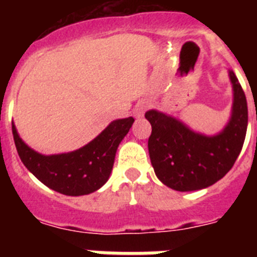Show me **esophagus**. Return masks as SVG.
I'll list each match as a JSON object with an SVG mask.
<instances>
[{
    "label": "esophagus",
    "instance_id": "obj_1",
    "mask_svg": "<svg viewBox=\"0 0 257 257\" xmlns=\"http://www.w3.org/2000/svg\"><path fill=\"white\" fill-rule=\"evenodd\" d=\"M147 108H148V104L145 103V101H140V103L136 104L135 108H134V114H135V117L136 118L143 117L145 110H147Z\"/></svg>",
    "mask_w": 257,
    "mask_h": 257
}]
</instances>
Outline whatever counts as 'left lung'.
I'll return each mask as SVG.
<instances>
[{
  "label": "left lung",
  "instance_id": "1",
  "mask_svg": "<svg viewBox=\"0 0 257 257\" xmlns=\"http://www.w3.org/2000/svg\"><path fill=\"white\" fill-rule=\"evenodd\" d=\"M233 105L226 126L216 135L196 133L178 118L152 109L148 140L151 162L157 178L179 192L205 189L228 174L243 147L248 121L247 100L233 70Z\"/></svg>",
  "mask_w": 257,
  "mask_h": 257
}]
</instances>
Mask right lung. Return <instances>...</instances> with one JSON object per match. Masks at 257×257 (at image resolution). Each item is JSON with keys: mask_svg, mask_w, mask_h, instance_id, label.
<instances>
[{"mask_svg": "<svg viewBox=\"0 0 257 257\" xmlns=\"http://www.w3.org/2000/svg\"><path fill=\"white\" fill-rule=\"evenodd\" d=\"M133 117L110 122L94 140L73 152L45 156L23 142L13 123V135L20 160L50 189L65 196H85L108 181L115 152L134 123Z\"/></svg>", "mask_w": 257, "mask_h": 257, "instance_id": "add662e5", "label": "right lung"}]
</instances>
